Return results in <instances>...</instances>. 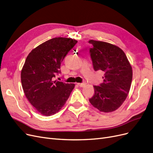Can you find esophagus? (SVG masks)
<instances>
[{"label":"esophagus","mask_w":153,"mask_h":153,"mask_svg":"<svg viewBox=\"0 0 153 153\" xmlns=\"http://www.w3.org/2000/svg\"><path fill=\"white\" fill-rule=\"evenodd\" d=\"M86 84L85 82H82V83H77V85L80 87H84L86 86Z\"/></svg>","instance_id":"1"}]
</instances>
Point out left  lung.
<instances>
[{
    "mask_svg": "<svg viewBox=\"0 0 153 153\" xmlns=\"http://www.w3.org/2000/svg\"><path fill=\"white\" fill-rule=\"evenodd\" d=\"M93 68L103 74V82L94 86L95 94L89 99L91 104L103 112L117 109L129 93L132 81V68L121 48L112 44L89 41Z\"/></svg>",
    "mask_w": 153,
    "mask_h": 153,
    "instance_id": "1",
    "label": "left lung"
}]
</instances>
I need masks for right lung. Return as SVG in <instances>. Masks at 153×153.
Here are the masks:
<instances>
[{
  "label": "right lung",
  "instance_id": "1",
  "mask_svg": "<svg viewBox=\"0 0 153 153\" xmlns=\"http://www.w3.org/2000/svg\"><path fill=\"white\" fill-rule=\"evenodd\" d=\"M77 41L55 37L33 49L28 54L21 72L23 91L28 100L43 116L56 114L65 105L74 84L54 81L60 65Z\"/></svg>",
  "mask_w": 153,
  "mask_h": 153
}]
</instances>
